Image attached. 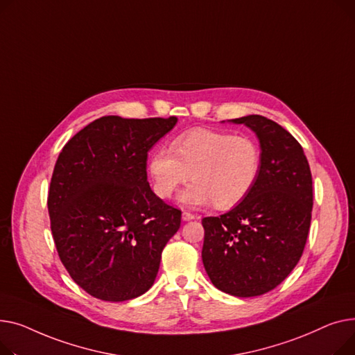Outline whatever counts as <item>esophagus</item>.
I'll return each mask as SVG.
<instances>
[{
  "instance_id": "34e87169",
  "label": "esophagus",
  "mask_w": 355,
  "mask_h": 355,
  "mask_svg": "<svg viewBox=\"0 0 355 355\" xmlns=\"http://www.w3.org/2000/svg\"><path fill=\"white\" fill-rule=\"evenodd\" d=\"M182 219L186 220V222H187V220H192V219H195V215L191 214V212H183V214H182Z\"/></svg>"
}]
</instances>
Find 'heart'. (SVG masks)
<instances>
[{"label": "heart", "instance_id": "1", "mask_svg": "<svg viewBox=\"0 0 355 355\" xmlns=\"http://www.w3.org/2000/svg\"><path fill=\"white\" fill-rule=\"evenodd\" d=\"M262 155L255 139L214 130L187 132L172 143L157 148L149 160L155 192L171 198L192 176L180 193L183 205L202 207L215 202L219 209L239 203L255 186Z\"/></svg>", "mask_w": 355, "mask_h": 355}]
</instances>
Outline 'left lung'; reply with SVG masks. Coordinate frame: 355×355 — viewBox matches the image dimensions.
<instances>
[{
  "label": "left lung",
  "instance_id": "left-lung-1",
  "mask_svg": "<svg viewBox=\"0 0 355 355\" xmlns=\"http://www.w3.org/2000/svg\"><path fill=\"white\" fill-rule=\"evenodd\" d=\"M261 146V172L234 209L202 219V261L212 284L248 298L277 288L302 257L312 212V176L297 139L259 114L231 120Z\"/></svg>",
  "mask_w": 355,
  "mask_h": 355
}]
</instances>
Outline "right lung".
<instances>
[{"label": "right lung", "mask_w": 355, "mask_h": 355, "mask_svg": "<svg viewBox=\"0 0 355 355\" xmlns=\"http://www.w3.org/2000/svg\"><path fill=\"white\" fill-rule=\"evenodd\" d=\"M178 119L100 117L58 155L47 199L53 239L73 281L94 298L143 295L182 212L148 182V153Z\"/></svg>", "instance_id": "right-lung-1"}]
</instances>
